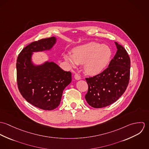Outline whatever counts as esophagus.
Returning a JSON list of instances; mask_svg holds the SVG:
<instances>
[{
    "label": "esophagus",
    "instance_id": "obj_1",
    "mask_svg": "<svg viewBox=\"0 0 149 149\" xmlns=\"http://www.w3.org/2000/svg\"><path fill=\"white\" fill-rule=\"evenodd\" d=\"M74 77V79L76 80H79L81 79V77L78 74H75Z\"/></svg>",
    "mask_w": 149,
    "mask_h": 149
}]
</instances>
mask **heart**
I'll list each match as a JSON object with an SVG mask.
<instances>
[{
  "instance_id": "heart-1",
  "label": "heart",
  "mask_w": 149,
  "mask_h": 149,
  "mask_svg": "<svg viewBox=\"0 0 149 149\" xmlns=\"http://www.w3.org/2000/svg\"><path fill=\"white\" fill-rule=\"evenodd\" d=\"M111 57V50L107 45L94 42L77 46L73 49L72 54L65 53L63 56L70 67L84 64V70L89 75L101 73L108 65Z\"/></svg>"
}]
</instances>
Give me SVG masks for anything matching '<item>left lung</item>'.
Here are the masks:
<instances>
[{"label": "left lung", "mask_w": 149, "mask_h": 149, "mask_svg": "<svg viewBox=\"0 0 149 149\" xmlns=\"http://www.w3.org/2000/svg\"><path fill=\"white\" fill-rule=\"evenodd\" d=\"M116 54L108 67L101 73L85 80L88 90L85 98L88 104L93 108L108 106L125 92L130 79V59L126 49L115 42Z\"/></svg>", "instance_id": "left-lung-1"}]
</instances>
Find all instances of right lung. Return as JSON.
<instances>
[{"label": "right lung", "instance_id": "obj_1", "mask_svg": "<svg viewBox=\"0 0 149 149\" xmlns=\"http://www.w3.org/2000/svg\"><path fill=\"white\" fill-rule=\"evenodd\" d=\"M57 41L53 37L31 43L23 49L17 61V83L22 96L29 103L44 110H52L61 102L64 89L72 81L70 72L53 61L34 63V53L51 50Z\"/></svg>", "mask_w": 149, "mask_h": 149}]
</instances>
